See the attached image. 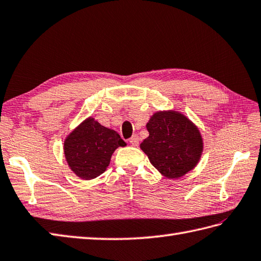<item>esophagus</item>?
Here are the masks:
<instances>
[{
  "label": "esophagus",
  "mask_w": 261,
  "mask_h": 261,
  "mask_svg": "<svg viewBox=\"0 0 261 261\" xmlns=\"http://www.w3.org/2000/svg\"><path fill=\"white\" fill-rule=\"evenodd\" d=\"M129 142L132 146H138V144H139V137H138L137 135H134L129 139Z\"/></svg>",
  "instance_id": "esophagus-1"
}]
</instances>
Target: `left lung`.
Listing matches in <instances>:
<instances>
[{
    "mask_svg": "<svg viewBox=\"0 0 261 261\" xmlns=\"http://www.w3.org/2000/svg\"><path fill=\"white\" fill-rule=\"evenodd\" d=\"M146 126L149 137L140 148L163 175L181 177L197 165L202 152V138L185 115L173 111L157 112Z\"/></svg>",
    "mask_w": 261,
    "mask_h": 261,
    "instance_id": "8db88e82",
    "label": "left lung"
}]
</instances>
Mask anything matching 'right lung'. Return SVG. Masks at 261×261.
<instances>
[{"label": "right lung", "instance_id": "right-lung-1", "mask_svg": "<svg viewBox=\"0 0 261 261\" xmlns=\"http://www.w3.org/2000/svg\"><path fill=\"white\" fill-rule=\"evenodd\" d=\"M125 146L116 131L91 117L85 120L64 141L66 162L76 175L91 180L104 173L117 147Z\"/></svg>", "mask_w": 261, "mask_h": 261}]
</instances>
